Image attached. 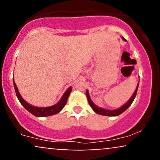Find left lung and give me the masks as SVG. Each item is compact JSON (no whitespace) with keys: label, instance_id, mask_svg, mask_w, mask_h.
Segmentation results:
<instances>
[{"label":"left lung","instance_id":"left-lung-1","mask_svg":"<svg viewBox=\"0 0 160 160\" xmlns=\"http://www.w3.org/2000/svg\"><path fill=\"white\" fill-rule=\"evenodd\" d=\"M122 38V40H124V41H126V40L124 38ZM138 85H139V82H138L136 89H135V91L134 92L133 95H132V97L129 98V100H128L126 104H124L123 105L121 106L120 108H117V109H116V110L104 109V108H99L97 105H95V104L93 103L92 101L91 100L90 96H89V92H88V90H86V97H87V100H88V102H89V105L91 106V108H92V110L95 112V113H98V114L103 115V116H109V117H116V116H119L120 114H121V113H123V112L125 111H126V110L128 109V108L129 107L130 105H131L132 103V102H133L134 99H135V96H136L138 88Z\"/></svg>","mask_w":160,"mask_h":160}]
</instances>
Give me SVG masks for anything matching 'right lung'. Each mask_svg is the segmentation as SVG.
<instances>
[{"label":"right lung","instance_id":"obj_1","mask_svg":"<svg viewBox=\"0 0 160 160\" xmlns=\"http://www.w3.org/2000/svg\"><path fill=\"white\" fill-rule=\"evenodd\" d=\"M13 85H14V89H15L16 96H17L18 99H19V102L21 103L22 105L28 111L30 112L32 114H33L35 117H49V116H52L56 113H59L60 111L63 109V108L65 107V105L67 103L68 98L71 93V86H70L68 89L65 91V92L64 93L61 99L59 100V102L58 103L52 106H49V107H46V108H40V107H35V106H33L32 104H28L27 102H25V100L22 98V97L20 95L19 89H18L17 86L14 82V78H13Z\"/></svg>","mask_w":160,"mask_h":160}]
</instances>
